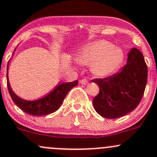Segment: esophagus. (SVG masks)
<instances>
[{
  "label": "esophagus",
  "instance_id": "obj_1",
  "mask_svg": "<svg viewBox=\"0 0 157 157\" xmlns=\"http://www.w3.org/2000/svg\"><path fill=\"white\" fill-rule=\"evenodd\" d=\"M80 83H81V84L86 85L89 83V80H87V79H82V80H80Z\"/></svg>",
  "mask_w": 157,
  "mask_h": 157
}]
</instances>
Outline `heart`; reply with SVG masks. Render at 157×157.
<instances>
[{
    "label": "heart",
    "mask_w": 157,
    "mask_h": 157,
    "mask_svg": "<svg viewBox=\"0 0 157 157\" xmlns=\"http://www.w3.org/2000/svg\"><path fill=\"white\" fill-rule=\"evenodd\" d=\"M123 58L122 51L107 41H98L83 46L78 60L91 64V71L97 77H107L115 71Z\"/></svg>",
    "instance_id": "1"
}]
</instances>
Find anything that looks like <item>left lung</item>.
<instances>
[{
    "mask_svg": "<svg viewBox=\"0 0 157 157\" xmlns=\"http://www.w3.org/2000/svg\"><path fill=\"white\" fill-rule=\"evenodd\" d=\"M92 81L99 87L93 104L99 115L117 118L137 108L144 93L147 66L141 52L133 48L128 52L127 63L118 72L104 79Z\"/></svg>",
    "mask_w": 157,
    "mask_h": 157,
    "instance_id": "obj_1",
    "label": "left lung"
}]
</instances>
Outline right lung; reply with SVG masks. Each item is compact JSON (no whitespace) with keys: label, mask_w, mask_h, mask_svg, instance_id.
Listing matches in <instances>:
<instances>
[{"label":"right lung","mask_w":157,"mask_h":157,"mask_svg":"<svg viewBox=\"0 0 157 157\" xmlns=\"http://www.w3.org/2000/svg\"><path fill=\"white\" fill-rule=\"evenodd\" d=\"M8 67L9 62L7 64V88H8L9 93H10L14 103L21 110H23V112L29 114L30 115L41 116V115H48V114L55 112V111H57L60 108L64 98L67 96V93L73 87H74V86L78 84V80L70 82V83H60L50 93H48V95L41 98V99L34 101L26 100V99L19 97L13 91L12 88L10 87L8 79Z\"/></svg>","instance_id":"right-lung-1"}]
</instances>
